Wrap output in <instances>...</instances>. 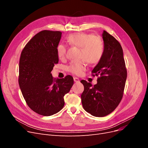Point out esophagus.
<instances>
[{
  "label": "esophagus",
  "instance_id": "obj_1",
  "mask_svg": "<svg viewBox=\"0 0 148 148\" xmlns=\"http://www.w3.org/2000/svg\"><path fill=\"white\" fill-rule=\"evenodd\" d=\"M73 79H74V82H76V83H78L79 82V79L77 78V77H74L73 78Z\"/></svg>",
  "mask_w": 148,
  "mask_h": 148
}]
</instances>
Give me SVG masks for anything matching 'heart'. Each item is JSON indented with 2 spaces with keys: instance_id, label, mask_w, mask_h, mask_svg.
<instances>
[{
  "instance_id": "1",
  "label": "heart",
  "mask_w": 148,
  "mask_h": 148,
  "mask_svg": "<svg viewBox=\"0 0 148 148\" xmlns=\"http://www.w3.org/2000/svg\"><path fill=\"white\" fill-rule=\"evenodd\" d=\"M67 41L73 46L80 47L78 61L71 62L69 70L71 73L82 75L87 69V63L96 64L101 60L104 53V45L101 39L97 36L85 33H76L70 34ZM57 54L59 59H64L66 56V46L64 44H58Z\"/></svg>"
}]
</instances>
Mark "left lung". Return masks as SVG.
Wrapping results in <instances>:
<instances>
[{
  "instance_id": "1",
  "label": "left lung",
  "mask_w": 148,
  "mask_h": 148,
  "mask_svg": "<svg viewBox=\"0 0 148 148\" xmlns=\"http://www.w3.org/2000/svg\"><path fill=\"white\" fill-rule=\"evenodd\" d=\"M104 53L92 70V76H99L92 86L85 80L81 82L84 91L82 105L87 112L102 117L110 114L122 99L127 72L123 49L119 42L106 31H103Z\"/></svg>"
}]
</instances>
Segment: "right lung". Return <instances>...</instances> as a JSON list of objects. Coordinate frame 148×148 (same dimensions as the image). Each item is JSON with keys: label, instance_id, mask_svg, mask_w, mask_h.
Masks as SVG:
<instances>
[{"label": "right lung", "instance_id": "add662e5", "mask_svg": "<svg viewBox=\"0 0 148 148\" xmlns=\"http://www.w3.org/2000/svg\"><path fill=\"white\" fill-rule=\"evenodd\" d=\"M60 31L44 30L37 33L21 52L19 63L20 88L26 104L44 116L55 114L63 108L64 97L73 84V78H53L51 71L59 62L56 48Z\"/></svg>", "mask_w": 148, "mask_h": 148}]
</instances>
